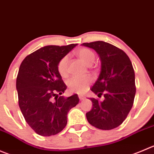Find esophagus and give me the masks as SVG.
Instances as JSON below:
<instances>
[{
    "label": "esophagus",
    "instance_id": "1",
    "mask_svg": "<svg viewBox=\"0 0 154 154\" xmlns=\"http://www.w3.org/2000/svg\"><path fill=\"white\" fill-rule=\"evenodd\" d=\"M78 97H79V98H80V101H82V100H83V99H84V98H86V97H85L84 95H79Z\"/></svg>",
    "mask_w": 154,
    "mask_h": 154
}]
</instances>
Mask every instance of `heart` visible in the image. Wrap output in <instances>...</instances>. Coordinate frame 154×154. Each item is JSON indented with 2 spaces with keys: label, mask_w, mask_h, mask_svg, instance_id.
Instances as JSON below:
<instances>
[{
  "label": "heart",
  "mask_w": 154,
  "mask_h": 154,
  "mask_svg": "<svg viewBox=\"0 0 154 154\" xmlns=\"http://www.w3.org/2000/svg\"><path fill=\"white\" fill-rule=\"evenodd\" d=\"M77 56L79 59L86 65H91L95 60V54L92 50L86 47L80 48L77 51ZM68 56H65L59 60L57 65V70L59 74L62 77L65 78L68 76L69 69H68ZM92 82L90 77H73L67 82V85L71 92H75L77 93H83L88 86Z\"/></svg>",
  "instance_id": "heart-1"
}]
</instances>
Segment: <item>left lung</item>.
<instances>
[{"label":"left lung","mask_w":154,"mask_h":154,"mask_svg":"<svg viewBox=\"0 0 154 154\" xmlns=\"http://www.w3.org/2000/svg\"><path fill=\"white\" fill-rule=\"evenodd\" d=\"M83 45L99 56L101 72L91 91L104 97L103 101L90 98L92 108L86 113V119L99 129H115L126 120L133 105L136 88L132 62L124 51L108 43L95 41Z\"/></svg>","instance_id":"8db88e82"}]
</instances>
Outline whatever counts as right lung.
Wrapping results in <instances>:
<instances>
[{
	"mask_svg": "<svg viewBox=\"0 0 154 154\" xmlns=\"http://www.w3.org/2000/svg\"><path fill=\"white\" fill-rule=\"evenodd\" d=\"M76 46H46L26 56L19 67L16 78L19 107L27 123L41 136L63 130L67 114L79 103L77 94L59 96L67 86L57 70L59 60Z\"/></svg>",
	"mask_w": 154,
	"mask_h": 154,
	"instance_id": "right-lung-1",
	"label": "right lung"
}]
</instances>
